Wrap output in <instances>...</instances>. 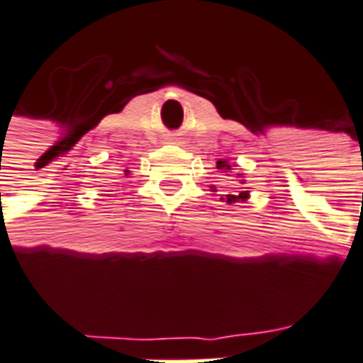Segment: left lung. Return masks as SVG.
I'll list each match as a JSON object with an SVG mask.
<instances>
[{
  "label": "left lung",
  "mask_w": 363,
  "mask_h": 363,
  "mask_svg": "<svg viewBox=\"0 0 363 363\" xmlns=\"http://www.w3.org/2000/svg\"><path fill=\"white\" fill-rule=\"evenodd\" d=\"M230 167H233V165H230V163H227V161H225V160L217 161V169H221L223 173H227V171H229ZM246 196H248V190H244V192H240V194H238V196L233 194V192H229V194L225 196V200H227V203H233V202H238V200H244Z\"/></svg>",
  "instance_id": "obj_1"
}]
</instances>
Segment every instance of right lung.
<instances>
[{
    "instance_id": "obj_1",
    "label": "right lung",
    "mask_w": 363,
    "mask_h": 363,
    "mask_svg": "<svg viewBox=\"0 0 363 363\" xmlns=\"http://www.w3.org/2000/svg\"><path fill=\"white\" fill-rule=\"evenodd\" d=\"M127 174H128V171H127Z\"/></svg>"
}]
</instances>
